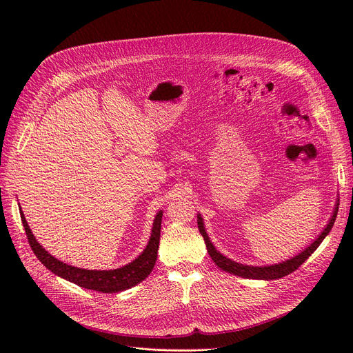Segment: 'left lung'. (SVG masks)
<instances>
[{"instance_id":"obj_1","label":"left lung","mask_w":353,"mask_h":353,"mask_svg":"<svg viewBox=\"0 0 353 353\" xmlns=\"http://www.w3.org/2000/svg\"><path fill=\"white\" fill-rule=\"evenodd\" d=\"M339 201V200H338ZM336 201L335 205V210H333V214L329 220V223L326 225V228L323 229V232L318 236V239L314 240L312 245H309L303 252H301L299 254H296L294 257L289 259V261H285L282 263H276V265H270V266H249V265H242L237 263L232 259L226 257L221 254L220 252L216 250V248L213 246V243L210 242V239L205 230V223H203V219L200 214H197V226H199V232L205 239V243L208 248V252L210 254V257L213 259V262L221 269L228 273L240 276V277H246V279H262V281H273V279H281L283 276L290 274L292 272H294L298 269L305 261H307L309 256L319 248V245L323 242V239L329 234V232L333 228V223L336 220V214H338V209H339V203Z\"/></svg>"}]
</instances>
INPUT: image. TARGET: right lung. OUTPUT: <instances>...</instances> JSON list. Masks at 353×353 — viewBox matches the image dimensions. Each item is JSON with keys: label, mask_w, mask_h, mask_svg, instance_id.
Listing matches in <instances>:
<instances>
[{"label": "right lung", "mask_w": 353, "mask_h": 353, "mask_svg": "<svg viewBox=\"0 0 353 353\" xmlns=\"http://www.w3.org/2000/svg\"><path fill=\"white\" fill-rule=\"evenodd\" d=\"M20 214H21V221L26 229L28 243L34 254L39 257V261L54 274L63 277V279L68 282L76 283L80 288L97 290L103 293H119L143 282L145 277L150 274V272L156 265L157 250L160 243V229H161V216H163L161 210L154 217L152 236L143 253L137 259H134L132 263H128L119 269H113V270H87V269L74 268L60 262L59 259L51 256L46 249H43V246L39 242H37L24 217L21 208H20Z\"/></svg>", "instance_id": "right-lung-1"}]
</instances>
